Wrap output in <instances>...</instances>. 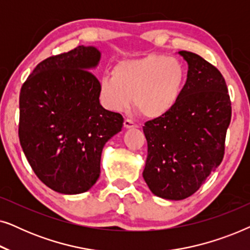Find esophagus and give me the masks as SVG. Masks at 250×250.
Segmentation results:
<instances>
[{
	"mask_svg": "<svg viewBox=\"0 0 250 250\" xmlns=\"http://www.w3.org/2000/svg\"><path fill=\"white\" fill-rule=\"evenodd\" d=\"M124 127L125 128H134V127H138V125H136L133 121H131V119H125Z\"/></svg>",
	"mask_w": 250,
	"mask_h": 250,
	"instance_id": "esophagus-1",
	"label": "esophagus"
}]
</instances>
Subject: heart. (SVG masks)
<instances>
[{
  "instance_id": "heart-1",
  "label": "heart",
  "mask_w": 250,
  "mask_h": 250,
  "mask_svg": "<svg viewBox=\"0 0 250 250\" xmlns=\"http://www.w3.org/2000/svg\"><path fill=\"white\" fill-rule=\"evenodd\" d=\"M186 73L175 58L160 54L118 62L111 77L100 82V98L107 108L122 111L132 99L140 115L158 118L172 110L179 101Z\"/></svg>"
}]
</instances>
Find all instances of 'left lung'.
Here are the masks:
<instances>
[{
  "mask_svg": "<svg viewBox=\"0 0 250 250\" xmlns=\"http://www.w3.org/2000/svg\"><path fill=\"white\" fill-rule=\"evenodd\" d=\"M179 54L189 64L179 101L143 126L148 143L143 179L153 194L169 200L190 197L220 166L232 114L220 70L196 53Z\"/></svg>",
  "mask_w": 250,
  "mask_h": 250,
  "instance_id": "left-lung-1",
  "label": "left lung"
}]
</instances>
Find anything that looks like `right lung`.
I'll return each instance as SVG.
<instances>
[{"label":"right lung","mask_w":250,"mask_h":250,"mask_svg":"<svg viewBox=\"0 0 250 250\" xmlns=\"http://www.w3.org/2000/svg\"><path fill=\"white\" fill-rule=\"evenodd\" d=\"M100 52L80 45L46 58L22 84L19 140L36 176L59 193L90 190L100 176L101 152L124 118L100 104L91 73Z\"/></svg>","instance_id":"1"}]
</instances>
